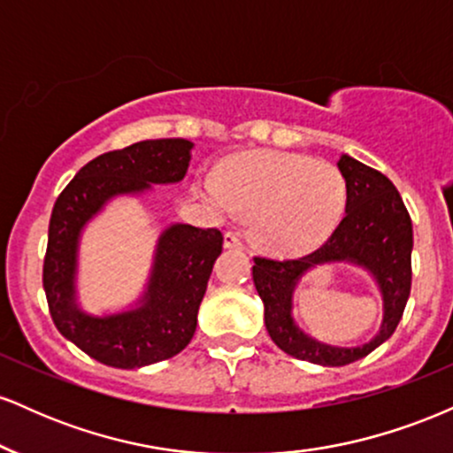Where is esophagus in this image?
Masks as SVG:
<instances>
[{
  "label": "esophagus",
  "instance_id": "esophagus-1",
  "mask_svg": "<svg viewBox=\"0 0 453 453\" xmlns=\"http://www.w3.org/2000/svg\"><path fill=\"white\" fill-rule=\"evenodd\" d=\"M223 247L226 249H241L242 247V238L238 232H226L223 236Z\"/></svg>",
  "mask_w": 453,
  "mask_h": 453
}]
</instances>
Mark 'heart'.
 I'll return each mask as SVG.
<instances>
[{"label": "heart", "instance_id": "1", "mask_svg": "<svg viewBox=\"0 0 453 453\" xmlns=\"http://www.w3.org/2000/svg\"><path fill=\"white\" fill-rule=\"evenodd\" d=\"M200 194L226 217H256V236L274 253L296 256L319 247L347 209V179L327 161L298 153L238 155L221 180L206 176Z\"/></svg>", "mask_w": 453, "mask_h": 453}]
</instances>
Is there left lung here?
I'll return each instance as SVG.
<instances>
[{
    "label": "left lung",
    "mask_w": 453,
    "mask_h": 453,
    "mask_svg": "<svg viewBox=\"0 0 453 453\" xmlns=\"http://www.w3.org/2000/svg\"><path fill=\"white\" fill-rule=\"evenodd\" d=\"M339 170L347 179V209L332 236L309 256L298 259L253 257V283L264 303L270 339L289 356L321 366H345L377 349L396 330L411 294L413 223L392 180L362 161L342 155ZM324 261H351L366 267L382 288V332L366 346L332 348L313 342L291 319V289L311 265Z\"/></svg>",
    "instance_id": "left-lung-1"
}]
</instances>
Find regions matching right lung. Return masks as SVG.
<instances>
[{
	"instance_id": "right-lung-1",
	"label": "right lung",
	"mask_w": 453,
	"mask_h": 453,
	"mask_svg": "<svg viewBox=\"0 0 453 453\" xmlns=\"http://www.w3.org/2000/svg\"><path fill=\"white\" fill-rule=\"evenodd\" d=\"M191 147L189 140L161 138L108 150L78 170L53 206L42 270L50 317L67 341L106 366H147L189 345L223 234L217 227L170 226L159 238L142 304L108 317L85 315L74 303L78 236L112 196L140 194L150 183H179L189 168Z\"/></svg>"
}]
</instances>
